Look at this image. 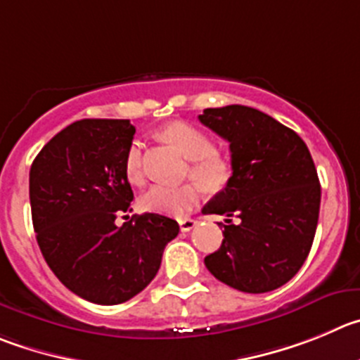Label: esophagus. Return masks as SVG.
Instances as JSON below:
<instances>
[{"instance_id":"esophagus-1","label":"esophagus","mask_w":360,"mask_h":360,"mask_svg":"<svg viewBox=\"0 0 360 360\" xmlns=\"http://www.w3.org/2000/svg\"><path fill=\"white\" fill-rule=\"evenodd\" d=\"M195 226H197V221L193 220V218H181L179 220V227L183 233H190V231L193 229Z\"/></svg>"}]
</instances>
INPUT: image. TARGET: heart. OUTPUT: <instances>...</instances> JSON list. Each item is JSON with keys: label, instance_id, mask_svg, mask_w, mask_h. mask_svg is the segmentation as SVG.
<instances>
[{"label": "heart", "instance_id": "1", "mask_svg": "<svg viewBox=\"0 0 360 360\" xmlns=\"http://www.w3.org/2000/svg\"><path fill=\"white\" fill-rule=\"evenodd\" d=\"M161 139L176 147L186 160L191 161L190 176L204 188L217 190L229 181L231 163L214 150V142L210 134L186 122H172L161 129ZM124 172L133 184L143 181L142 142L133 140L124 158ZM195 186H161L154 184L140 197L142 210L150 213L183 214L191 204L197 202Z\"/></svg>", "mask_w": 360, "mask_h": 360}]
</instances>
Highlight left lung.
Instances as JSON below:
<instances>
[{
  "instance_id": "obj_1",
  "label": "left lung",
  "mask_w": 360,
  "mask_h": 360,
  "mask_svg": "<svg viewBox=\"0 0 360 360\" xmlns=\"http://www.w3.org/2000/svg\"><path fill=\"white\" fill-rule=\"evenodd\" d=\"M199 120L229 142L233 176L204 206L227 218L220 248L204 264L220 282L266 293L297 275L311 250L321 188L304 140L274 117L231 104L206 108Z\"/></svg>"
}]
</instances>
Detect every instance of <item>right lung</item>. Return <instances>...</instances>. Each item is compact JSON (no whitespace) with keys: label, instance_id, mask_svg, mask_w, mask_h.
Listing matches in <instances>:
<instances>
[{"label":"right lung","instance_id":"right-lung-1","mask_svg":"<svg viewBox=\"0 0 360 360\" xmlns=\"http://www.w3.org/2000/svg\"><path fill=\"white\" fill-rule=\"evenodd\" d=\"M129 120L83 119L55 134L30 169L33 229L44 259L67 290L99 305L139 295L156 277L179 226L143 213L115 226L133 190L124 158L133 142Z\"/></svg>","mask_w":360,"mask_h":360}]
</instances>
